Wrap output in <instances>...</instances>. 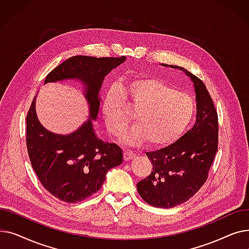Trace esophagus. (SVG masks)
I'll use <instances>...</instances> for the list:
<instances>
[{
	"instance_id": "1",
	"label": "esophagus",
	"mask_w": 249,
	"mask_h": 249,
	"mask_svg": "<svg viewBox=\"0 0 249 249\" xmlns=\"http://www.w3.org/2000/svg\"><path fill=\"white\" fill-rule=\"evenodd\" d=\"M134 156H135V153H134L132 150H130V149L124 150V160H132V159L134 158Z\"/></svg>"
}]
</instances>
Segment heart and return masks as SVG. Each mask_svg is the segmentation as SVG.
Here are the masks:
<instances>
[{"instance_id":"1","label":"heart","mask_w":249,"mask_h":249,"mask_svg":"<svg viewBox=\"0 0 249 249\" xmlns=\"http://www.w3.org/2000/svg\"><path fill=\"white\" fill-rule=\"evenodd\" d=\"M128 106L136 113L137 126L122 134L127 143L144 137L150 145L167 144L182 132L194 114V102L189 95L159 78H138L119 89L111 88L105 97L103 114L113 135H119L132 120Z\"/></svg>"}]
</instances>
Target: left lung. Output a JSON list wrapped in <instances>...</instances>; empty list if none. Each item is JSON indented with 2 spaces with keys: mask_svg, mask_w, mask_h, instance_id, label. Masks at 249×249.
<instances>
[{
  "mask_svg": "<svg viewBox=\"0 0 249 249\" xmlns=\"http://www.w3.org/2000/svg\"><path fill=\"white\" fill-rule=\"evenodd\" d=\"M185 71L195 87L196 123L171 145L146 152L152 171L137 182L140 197L158 208H173L191 199L206 182L218 150V114L213 100L200 78Z\"/></svg>",
  "mask_w": 249,
  "mask_h": 249,
  "instance_id": "left-lung-1",
  "label": "left lung"
}]
</instances>
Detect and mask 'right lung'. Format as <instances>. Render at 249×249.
<instances>
[{"mask_svg": "<svg viewBox=\"0 0 249 249\" xmlns=\"http://www.w3.org/2000/svg\"><path fill=\"white\" fill-rule=\"evenodd\" d=\"M125 58L71 56L46 75L45 84L77 78L87 86L89 118L70 135L46 130L36 116L35 98L32 101L26 117V145L30 162L44 189L65 203L90 197L101 189L109 169L123 161L119 145L99 139L91 122L99 113V91L105 76Z\"/></svg>", "mask_w": 249, "mask_h": 249, "instance_id": "1", "label": "right lung"}]
</instances>
